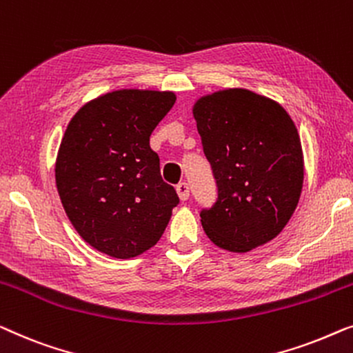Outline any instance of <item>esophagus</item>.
<instances>
[{
  "label": "esophagus",
  "instance_id": "34e87169",
  "mask_svg": "<svg viewBox=\"0 0 353 353\" xmlns=\"http://www.w3.org/2000/svg\"><path fill=\"white\" fill-rule=\"evenodd\" d=\"M176 190H177L179 198H181L182 201L188 200V196H190V187H188L187 182H181V183H179V185L176 187Z\"/></svg>",
  "mask_w": 353,
  "mask_h": 353
}]
</instances>
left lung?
Listing matches in <instances>:
<instances>
[{"mask_svg": "<svg viewBox=\"0 0 353 353\" xmlns=\"http://www.w3.org/2000/svg\"><path fill=\"white\" fill-rule=\"evenodd\" d=\"M217 200L200 212L210 240L246 252L274 240L291 219L304 182L297 129L285 108L248 89H225L193 107Z\"/></svg>", "mask_w": 353, "mask_h": 353, "instance_id": "1", "label": "left lung"}]
</instances>
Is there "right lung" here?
<instances>
[{
	"instance_id": "1",
	"label": "right lung",
	"mask_w": 353,
	"mask_h": 353,
	"mask_svg": "<svg viewBox=\"0 0 353 353\" xmlns=\"http://www.w3.org/2000/svg\"><path fill=\"white\" fill-rule=\"evenodd\" d=\"M174 102V92L121 89L68 123L56 161L59 196L75 230L103 254L129 259L150 250L179 205L150 148Z\"/></svg>"
}]
</instances>
